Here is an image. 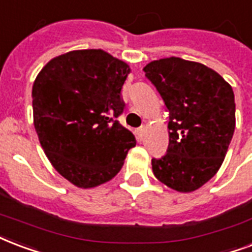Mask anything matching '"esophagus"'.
I'll return each mask as SVG.
<instances>
[{
  "instance_id": "34e87169",
  "label": "esophagus",
  "mask_w": 252,
  "mask_h": 252,
  "mask_svg": "<svg viewBox=\"0 0 252 252\" xmlns=\"http://www.w3.org/2000/svg\"><path fill=\"white\" fill-rule=\"evenodd\" d=\"M144 130H145V126H141V128H139V129L136 130V136H137V139L139 140H143Z\"/></svg>"
}]
</instances>
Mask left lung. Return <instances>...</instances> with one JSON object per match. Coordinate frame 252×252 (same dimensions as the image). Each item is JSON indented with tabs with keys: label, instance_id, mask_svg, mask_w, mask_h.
I'll list each match as a JSON object with an SVG mask.
<instances>
[{
	"label": "left lung",
	"instance_id": "8db88e82",
	"mask_svg": "<svg viewBox=\"0 0 252 252\" xmlns=\"http://www.w3.org/2000/svg\"><path fill=\"white\" fill-rule=\"evenodd\" d=\"M143 70L169 111V147L152 160L153 174L180 193L194 191L216 176L233 139V88L210 67L177 57Z\"/></svg>",
	"mask_w": 252,
	"mask_h": 252
}]
</instances>
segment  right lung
<instances>
[{
    "instance_id": "right-lung-1",
    "label": "right lung",
    "mask_w": 252,
    "mask_h": 252,
    "mask_svg": "<svg viewBox=\"0 0 252 252\" xmlns=\"http://www.w3.org/2000/svg\"><path fill=\"white\" fill-rule=\"evenodd\" d=\"M130 67L100 49L53 58L32 84L34 128L55 170L72 185L91 189L123 168L134 136L116 120Z\"/></svg>"
}]
</instances>
